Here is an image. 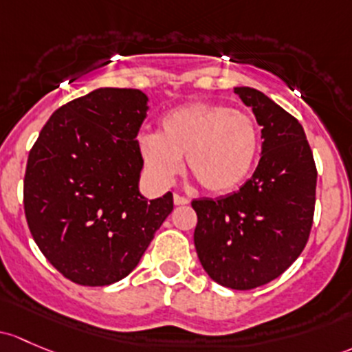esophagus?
Returning <instances> with one entry per match:
<instances>
[{"label":"esophagus","instance_id":"obj_1","mask_svg":"<svg viewBox=\"0 0 352 352\" xmlns=\"http://www.w3.org/2000/svg\"><path fill=\"white\" fill-rule=\"evenodd\" d=\"M173 202H175V206H186V204H188V199L187 197H184V195H179V194H175L173 195Z\"/></svg>","mask_w":352,"mask_h":352}]
</instances>
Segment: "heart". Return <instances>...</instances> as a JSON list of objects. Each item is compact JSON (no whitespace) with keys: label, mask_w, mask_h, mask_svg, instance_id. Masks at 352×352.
<instances>
[{"label":"heart","mask_w":352,"mask_h":352,"mask_svg":"<svg viewBox=\"0 0 352 352\" xmlns=\"http://www.w3.org/2000/svg\"><path fill=\"white\" fill-rule=\"evenodd\" d=\"M260 148L250 114L216 102H192L166 113L160 133L143 131L138 151L148 172L168 184L187 168L210 194H228L244 182Z\"/></svg>","instance_id":"1"}]
</instances>
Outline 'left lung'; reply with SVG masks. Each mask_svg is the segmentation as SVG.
Instances as JSON below:
<instances>
[{
    "label": "left lung",
    "instance_id": "1",
    "mask_svg": "<svg viewBox=\"0 0 352 352\" xmlns=\"http://www.w3.org/2000/svg\"><path fill=\"white\" fill-rule=\"evenodd\" d=\"M261 128V158L238 192L195 199L194 244L223 287L251 290L278 278L309 241L317 168L302 124L263 92L234 87Z\"/></svg>",
    "mask_w": 352,
    "mask_h": 352
}]
</instances>
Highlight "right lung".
Returning <instances> with one entry per match:
<instances>
[{
    "instance_id": "obj_1",
    "label": "right lung",
    "mask_w": 352,
    "mask_h": 352,
    "mask_svg": "<svg viewBox=\"0 0 352 352\" xmlns=\"http://www.w3.org/2000/svg\"><path fill=\"white\" fill-rule=\"evenodd\" d=\"M146 111L138 89H96L55 111L30 150L23 180L30 232L70 282H120L172 212V192L148 201L138 190L136 136Z\"/></svg>"
}]
</instances>
